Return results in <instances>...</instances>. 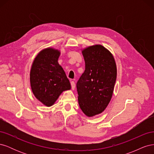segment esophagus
Here are the masks:
<instances>
[{"mask_svg": "<svg viewBox=\"0 0 154 154\" xmlns=\"http://www.w3.org/2000/svg\"><path fill=\"white\" fill-rule=\"evenodd\" d=\"M71 88H72V90H74V88H75V87H76L75 83H74V82H73V81H71Z\"/></svg>", "mask_w": 154, "mask_h": 154, "instance_id": "1", "label": "esophagus"}]
</instances>
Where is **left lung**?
<instances>
[{
    "instance_id": "8db88e82",
    "label": "left lung",
    "mask_w": 154,
    "mask_h": 154,
    "mask_svg": "<svg viewBox=\"0 0 154 154\" xmlns=\"http://www.w3.org/2000/svg\"><path fill=\"white\" fill-rule=\"evenodd\" d=\"M85 69L77 83L78 103L87 116L101 114L112 96L117 76L113 55L101 45L82 50Z\"/></svg>"
}]
</instances>
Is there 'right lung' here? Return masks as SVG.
Returning <instances> with one entry per match:
<instances>
[{"instance_id":"1","label":"right lung","mask_w":154,"mask_h":154,"mask_svg":"<svg viewBox=\"0 0 154 154\" xmlns=\"http://www.w3.org/2000/svg\"><path fill=\"white\" fill-rule=\"evenodd\" d=\"M60 51L51 48L36 55L30 71V83L36 98L47 106H52L60 95L71 88L58 60Z\"/></svg>"}]
</instances>
